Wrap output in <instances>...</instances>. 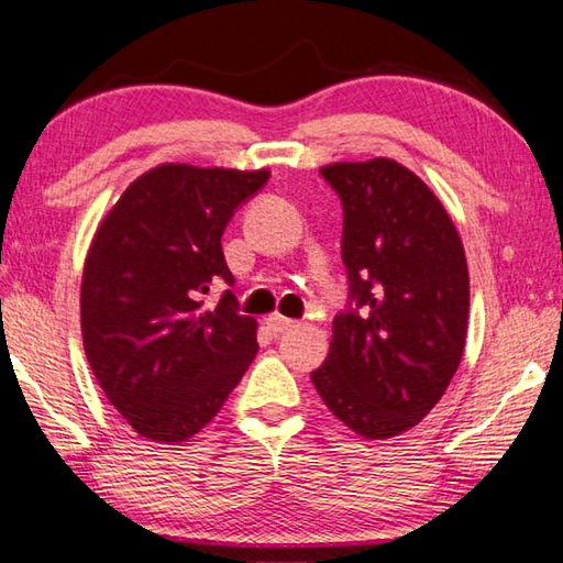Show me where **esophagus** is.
Instances as JSON below:
<instances>
[{
  "label": "esophagus",
  "mask_w": 563,
  "mask_h": 563,
  "mask_svg": "<svg viewBox=\"0 0 563 563\" xmlns=\"http://www.w3.org/2000/svg\"><path fill=\"white\" fill-rule=\"evenodd\" d=\"M295 322L292 319H288V317H283V314H271V317H266V327L271 329L273 334H280V332H285V329H290Z\"/></svg>",
  "instance_id": "esophagus-1"
}]
</instances>
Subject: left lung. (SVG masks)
<instances>
[{"label": "left lung", "mask_w": 563, "mask_h": 563, "mask_svg": "<svg viewBox=\"0 0 563 563\" xmlns=\"http://www.w3.org/2000/svg\"><path fill=\"white\" fill-rule=\"evenodd\" d=\"M319 173L344 209L349 302L312 383L349 429L390 439L442 400L464 356V246L442 202L405 165L373 158Z\"/></svg>", "instance_id": "obj_1"}]
</instances>
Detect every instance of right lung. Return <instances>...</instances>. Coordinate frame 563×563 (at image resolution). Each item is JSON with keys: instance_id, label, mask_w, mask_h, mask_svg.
<instances>
[{"instance_id": "obj_1", "label": "right lung", "mask_w": 563, "mask_h": 563, "mask_svg": "<svg viewBox=\"0 0 563 563\" xmlns=\"http://www.w3.org/2000/svg\"><path fill=\"white\" fill-rule=\"evenodd\" d=\"M268 170L165 163L126 187L99 224L82 271V344L114 410L151 442H185L212 422L258 351L222 234Z\"/></svg>"}]
</instances>
